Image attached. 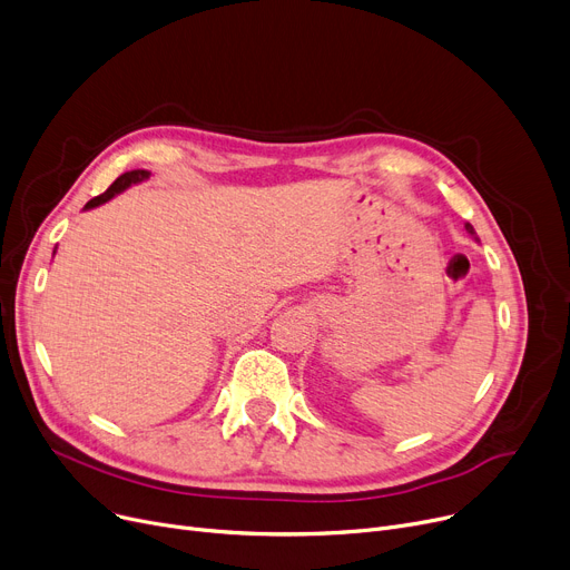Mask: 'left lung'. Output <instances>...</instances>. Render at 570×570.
Returning <instances> with one entry per match:
<instances>
[{"instance_id":"obj_1","label":"left lung","mask_w":570,"mask_h":570,"mask_svg":"<svg viewBox=\"0 0 570 570\" xmlns=\"http://www.w3.org/2000/svg\"><path fill=\"white\" fill-rule=\"evenodd\" d=\"M466 230H469V233H471V235H473V233H475V230H473V226H471V224H466Z\"/></svg>"}]
</instances>
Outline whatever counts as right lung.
<instances>
[{
  "mask_svg": "<svg viewBox=\"0 0 570 570\" xmlns=\"http://www.w3.org/2000/svg\"><path fill=\"white\" fill-rule=\"evenodd\" d=\"M149 177V173L147 170H129V173H125V175H119L115 183L104 191V194H99V196H95L92 200H89L85 207H97V205H101V203H106L108 198H112L115 194H119L122 189H127L129 185H136V183H142V179H147Z\"/></svg>",
  "mask_w": 570,
  "mask_h": 570,
  "instance_id": "obj_1",
  "label": "right lung"
}]
</instances>
